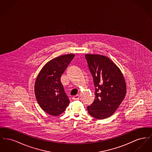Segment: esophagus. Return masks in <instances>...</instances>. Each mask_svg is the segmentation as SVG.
<instances>
[{
	"label": "esophagus",
	"instance_id": "34e87169",
	"mask_svg": "<svg viewBox=\"0 0 152 152\" xmlns=\"http://www.w3.org/2000/svg\"><path fill=\"white\" fill-rule=\"evenodd\" d=\"M73 100H79L80 99L79 95H76V96H74L72 97Z\"/></svg>",
	"mask_w": 152,
	"mask_h": 152
}]
</instances>
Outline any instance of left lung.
<instances>
[{
	"instance_id": "8db88e82",
	"label": "left lung",
	"mask_w": 152,
	"mask_h": 152,
	"mask_svg": "<svg viewBox=\"0 0 152 152\" xmlns=\"http://www.w3.org/2000/svg\"><path fill=\"white\" fill-rule=\"evenodd\" d=\"M95 87L93 103L87 107L88 113L101 120L112 116L126 94V84L118 66L108 58L100 55H85Z\"/></svg>"
}]
</instances>
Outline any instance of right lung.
<instances>
[{
	"mask_svg": "<svg viewBox=\"0 0 152 152\" xmlns=\"http://www.w3.org/2000/svg\"><path fill=\"white\" fill-rule=\"evenodd\" d=\"M74 57L73 54H68L51 60L37 77L35 84L36 100L44 111L52 116L63 113L69 103L60 78Z\"/></svg>",
	"mask_w": 152,
	"mask_h": 152,
	"instance_id": "add662e5",
	"label": "right lung"
}]
</instances>
